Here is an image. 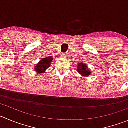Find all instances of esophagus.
Returning <instances> with one entry per match:
<instances>
[{
  "label": "esophagus",
  "mask_w": 128,
  "mask_h": 128,
  "mask_svg": "<svg viewBox=\"0 0 128 128\" xmlns=\"http://www.w3.org/2000/svg\"><path fill=\"white\" fill-rule=\"evenodd\" d=\"M62 57L66 58V57H67V55L66 54H62Z\"/></svg>",
  "instance_id": "1"
}]
</instances>
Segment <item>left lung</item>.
<instances>
[{
  "mask_svg": "<svg viewBox=\"0 0 128 128\" xmlns=\"http://www.w3.org/2000/svg\"><path fill=\"white\" fill-rule=\"evenodd\" d=\"M76 70H77L78 72L83 77H86V76H90V74L92 73V71L90 70L89 68H88L87 64L83 62H79L77 66Z\"/></svg>",
  "mask_w": 128,
  "mask_h": 128,
  "instance_id": "left-lung-1",
  "label": "left lung"
}]
</instances>
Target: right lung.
Masks as SVG:
<instances>
[{
  "label": "right lung",
  "mask_w": 128,
  "mask_h": 128,
  "mask_svg": "<svg viewBox=\"0 0 128 128\" xmlns=\"http://www.w3.org/2000/svg\"><path fill=\"white\" fill-rule=\"evenodd\" d=\"M52 60H53V58H52L51 56L42 58L34 66V71L38 74L44 73L46 70H47L48 68L50 67Z\"/></svg>",
  "instance_id": "1"
}]
</instances>
